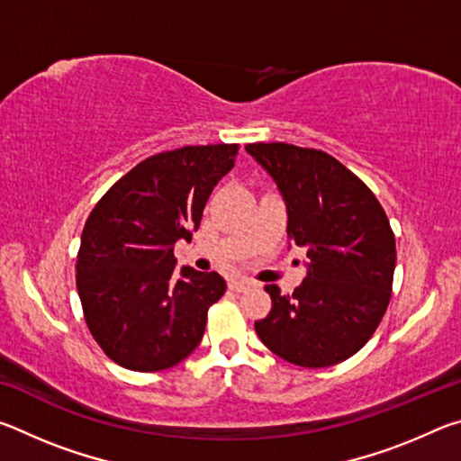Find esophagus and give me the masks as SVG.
<instances>
[{
    "mask_svg": "<svg viewBox=\"0 0 461 461\" xmlns=\"http://www.w3.org/2000/svg\"><path fill=\"white\" fill-rule=\"evenodd\" d=\"M252 285H254L252 280H248V278H231L230 280V288H231V291H236V293L248 291V288L252 286Z\"/></svg>",
    "mask_w": 461,
    "mask_h": 461,
    "instance_id": "esophagus-1",
    "label": "esophagus"
}]
</instances>
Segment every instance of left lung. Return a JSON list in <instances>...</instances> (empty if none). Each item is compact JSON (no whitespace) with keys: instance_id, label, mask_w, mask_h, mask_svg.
<instances>
[{"instance_id":"left-lung-1","label":"left lung","mask_w":461,"mask_h":461,"mask_svg":"<svg viewBox=\"0 0 461 461\" xmlns=\"http://www.w3.org/2000/svg\"><path fill=\"white\" fill-rule=\"evenodd\" d=\"M246 150L286 201L288 240L307 249L309 270L293 294H270L254 323L272 354L301 368L339 364L368 343L393 294L394 231L368 185L315 148L256 142Z\"/></svg>"}]
</instances>
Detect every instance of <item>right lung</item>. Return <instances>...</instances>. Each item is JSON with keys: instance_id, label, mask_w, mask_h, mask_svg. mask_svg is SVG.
Listing matches in <instances>:
<instances>
[{"instance_id": "obj_1", "label": "right lung", "mask_w": 461, "mask_h": 461, "mask_svg": "<svg viewBox=\"0 0 461 461\" xmlns=\"http://www.w3.org/2000/svg\"><path fill=\"white\" fill-rule=\"evenodd\" d=\"M238 144L185 146L154 154L93 207L77 254V291L93 339L134 372L183 362L225 293L217 272H175V244L191 240Z\"/></svg>"}]
</instances>
